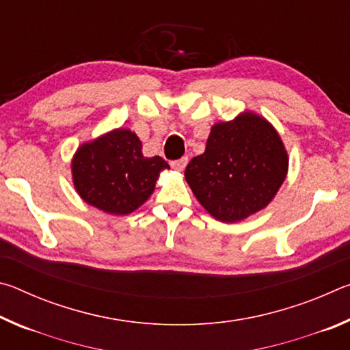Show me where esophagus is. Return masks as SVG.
Instances as JSON below:
<instances>
[{
    "label": "esophagus",
    "mask_w": 350,
    "mask_h": 350,
    "mask_svg": "<svg viewBox=\"0 0 350 350\" xmlns=\"http://www.w3.org/2000/svg\"><path fill=\"white\" fill-rule=\"evenodd\" d=\"M187 163H188V157H180L177 159V161L171 162V167H173L176 171H183L187 167Z\"/></svg>",
    "instance_id": "1"
}]
</instances>
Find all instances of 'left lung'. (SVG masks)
Instances as JSON below:
<instances>
[{
  "instance_id": "left-lung-1",
  "label": "left lung",
  "mask_w": 350,
  "mask_h": 350,
  "mask_svg": "<svg viewBox=\"0 0 350 350\" xmlns=\"http://www.w3.org/2000/svg\"><path fill=\"white\" fill-rule=\"evenodd\" d=\"M287 152L275 128L253 112L216 123L185 179L200 205L222 222L262 210L286 179Z\"/></svg>"
}]
</instances>
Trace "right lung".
<instances>
[{
    "label": "right lung",
    "mask_w": 350,
    "mask_h": 350,
    "mask_svg": "<svg viewBox=\"0 0 350 350\" xmlns=\"http://www.w3.org/2000/svg\"><path fill=\"white\" fill-rule=\"evenodd\" d=\"M165 168L170 165L162 157L142 154V142L129 129H114L81 145L72 159L74 185L81 199L111 215L139 208Z\"/></svg>",
    "instance_id": "add662e5"
}]
</instances>
